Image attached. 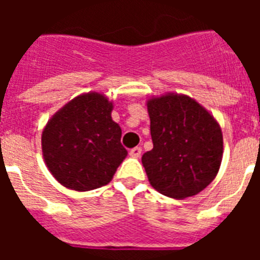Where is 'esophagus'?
<instances>
[{"label": "esophagus", "instance_id": "esophagus-1", "mask_svg": "<svg viewBox=\"0 0 260 260\" xmlns=\"http://www.w3.org/2000/svg\"><path fill=\"white\" fill-rule=\"evenodd\" d=\"M129 155L132 158H139L142 155V147H135V148H132L129 151Z\"/></svg>", "mask_w": 260, "mask_h": 260}]
</instances>
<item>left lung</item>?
<instances>
[{"instance_id":"left-lung-1","label":"left lung","mask_w":260,"mask_h":260,"mask_svg":"<svg viewBox=\"0 0 260 260\" xmlns=\"http://www.w3.org/2000/svg\"><path fill=\"white\" fill-rule=\"evenodd\" d=\"M147 108L154 148L142 162L150 183L167 197L196 196L213 181L221 165L220 125L186 95L152 98Z\"/></svg>"}]
</instances>
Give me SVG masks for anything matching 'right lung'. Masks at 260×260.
<instances>
[{
    "label": "right lung",
    "mask_w": 260,
    "mask_h": 260,
    "mask_svg": "<svg viewBox=\"0 0 260 260\" xmlns=\"http://www.w3.org/2000/svg\"><path fill=\"white\" fill-rule=\"evenodd\" d=\"M113 105L89 93L63 106L42 135L48 170L69 189L87 191L108 185L126 156L121 128L112 120Z\"/></svg>",
    "instance_id": "right-lung-1"
}]
</instances>
